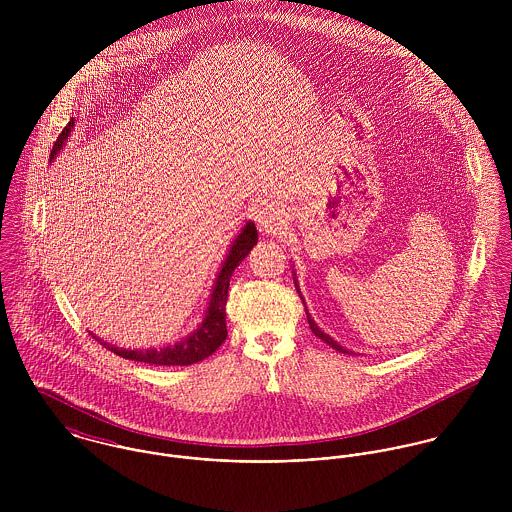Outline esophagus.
Wrapping results in <instances>:
<instances>
[{
	"mask_svg": "<svg viewBox=\"0 0 512 512\" xmlns=\"http://www.w3.org/2000/svg\"><path fill=\"white\" fill-rule=\"evenodd\" d=\"M254 220L264 234H278L286 226V217L280 207L274 205H262L260 209L254 211Z\"/></svg>",
	"mask_w": 512,
	"mask_h": 512,
	"instance_id": "34e87169",
	"label": "esophagus"
}]
</instances>
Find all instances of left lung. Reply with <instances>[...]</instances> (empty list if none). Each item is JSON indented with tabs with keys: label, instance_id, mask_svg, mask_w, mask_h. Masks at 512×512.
<instances>
[{
	"label": "left lung",
	"instance_id": "left-lung-1",
	"mask_svg": "<svg viewBox=\"0 0 512 512\" xmlns=\"http://www.w3.org/2000/svg\"><path fill=\"white\" fill-rule=\"evenodd\" d=\"M295 286H297V282H295ZM297 292H299V288H297ZM307 323H309L311 331L315 333V337H319L323 343H327L329 347H333V349H335V351H339V353H349V351H347V349H343V347H341L337 341H333V339H331L327 333H323V331L317 327V323L311 319V315H309V313H307Z\"/></svg>",
	"mask_w": 512,
	"mask_h": 512
}]
</instances>
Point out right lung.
I'll return each instance as SVG.
<instances>
[{
    "mask_svg": "<svg viewBox=\"0 0 512 512\" xmlns=\"http://www.w3.org/2000/svg\"><path fill=\"white\" fill-rule=\"evenodd\" d=\"M74 120H71L65 130L59 134L53 151H51V161L57 157V153L63 149L65 142L71 136ZM258 242V230L254 226V222H246L244 228L240 230V234L234 238L226 260L222 262L215 288L209 299V307L205 313L203 323L199 325L197 331H193L189 337H185L183 341L175 343V345H167L161 349H146V351H130V349H120L114 345H108L106 341L94 337L96 341H100V345H104L108 351H112L114 355L122 357V359H130V361H138V363H149V365L157 366H189L205 361L207 357H211L220 345L226 339V297H228V284L232 278V272L236 266H240V262L250 254V250L254 248V244Z\"/></svg>",
    "mask_w": 512,
    "mask_h": 512,
    "instance_id": "obj_1",
    "label": "right lung"
}]
</instances>
